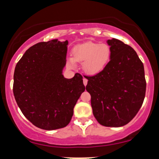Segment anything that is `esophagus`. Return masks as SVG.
<instances>
[{"label":"esophagus","mask_w":159,"mask_h":159,"mask_svg":"<svg viewBox=\"0 0 159 159\" xmlns=\"http://www.w3.org/2000/svg\"><path fill=\"white\" fill-rule=\"evenodd\" d=\"M83 83H84V86L87 84V78H83Z\"/></svg>","instance_id":"1"}]
</instances>
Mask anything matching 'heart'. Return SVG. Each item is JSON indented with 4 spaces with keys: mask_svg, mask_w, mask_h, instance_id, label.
Returning <instances> with one entry per match:
<instances>
[{
    "mask_svg": "<svg viewBox=\"0 0 159 159\" xmlns=\"http://www.w3.org/2000/svg\"><path fill=\"white\" fill-rule=\"evenodd\" d=\"M111 48L105 43L87 42L75 46L72 57L68 58L69 66H75V62H83L82 69L87 74L93 75L105 69L111 57Z\"/></svg>",
    "mask_w": 159,
    "mask_h": 159,
    "instance_id": "b5f03b06",
    "label": "heart"
}]
</instances>
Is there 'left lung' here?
Returning <instances> with one entry per match:
<instances>
[{
    "label": "left lung",
    "instance_id": "1",
    "mask_svg": "<svg viewBox=\"0 0 159 159\" xmlns=\"http://www.w3.org/2000/svg\"><path fill=\"white\" fill-rule=\"evenodd\" d=\"M110 61L102 72L86 77L95 118L101 125L120 127L135 116L146 93L143 64L132 47L113 38L107 39Z\"/></svg>",
    "mask_w": 159,
    "mask_h": 159
}]
</instances>
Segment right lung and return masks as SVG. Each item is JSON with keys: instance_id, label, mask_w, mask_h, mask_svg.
Returning a JSON list of instances; mask_svg holds the SVG:
<instances>
[{"instance_id": "right-lung-1", "label": "right lung", "mask_w": 159, "mask_h": 159, "mask_svg": "<svg viewBox=\"0 0 159 159\" xmlns=\"http://www.w3.org/2000/svg\"><path fill=\"white\" fill-rule=\"evenodd\" d=\"M67 40L33 45L16 66L13 94L24 116L36 127L54 130L66 126L78 99L85 90L83 77L63 75Z\"/></svg>"}]
</instances>
